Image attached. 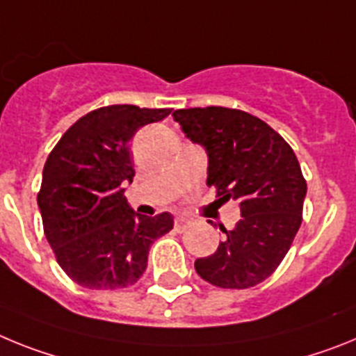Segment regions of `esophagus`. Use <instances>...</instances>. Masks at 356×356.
<instances>
[{
    "instance_id": "1",
    "label": "esophagus",
    "mask_w": 356,
    "mask_h": 356,
    "mask_svg": "<svg viewBox=\"0 0 356 356\" xmlns=\"http://www.w3.org/2000/svg\"><path fill=\"white\" fill-rule=\"evenodd\" d=\"M174 227H175V231L182 233V231H186L188 227H190V222L184 220V218H177V220H175V224H174Z\"/></svg>"
}]
</instances>
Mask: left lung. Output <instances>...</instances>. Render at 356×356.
Returning <instances> with one entry per match:
<instances>
[{
	"label": "left lung",
	"mask_w": 356,
	"mask_h": 356,
	"mask_svg": "<svg viewBox=\"0 0 356 356\" xmlns=\"http://www.w3.org/2000/svg\"><path fill=\"white\" fill-rule=\"evenodd\" d=\"M188 140L208 154V186L216 202L236 200L242 218L213 254L195 259L204 281L220 289H249L283 261L302 220L307 181L299 161L274 129L227 107L175 111Z\"/></svg>",
	"instance_id": "left-lung-1"
}]
</instances>
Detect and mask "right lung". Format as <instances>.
Here are the masks:
<instances>
[{
    "mask_svg": "<svg viewBox=\"0 0 356 356\" xmlns=\"http://www.w3.org/2000/svg\"><path fill=\"white\" fill-rule=\"evenodd\" d=\"M170 109L109 105L64 132L42 170L37 204L58 265L80 286L116 290L143 276L154 240L174 227L168 211L136 213L125 199L134 177L129 141Z\"/></svg>",
    "mask_w": 356,
    "mask_h": 356,
    "instance_id": "1",
    "label": "right lung"
}]
</instances>
